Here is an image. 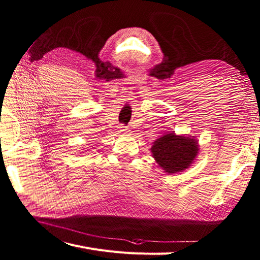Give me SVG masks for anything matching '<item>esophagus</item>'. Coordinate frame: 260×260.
<instances>
[{
    "label": "esophagus",
    "mask_w": 260,
    "mask_h": 260,
    "mask_svg": "<svg viewBox=\"0 0 260 260\" xmlns=\"http://www.w3.org/2000/svg\"><path fill=\"white\" fill-rule=\"evenodd\" d=\"M120 131L124 132V133H129V128L127 126H120Z\"/></svg>",
    "instance_id": "34e87169"
}]
</instances>
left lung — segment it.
I'll list each match as a JSON object with an SVG mask.
<instances>
[{
  "label": "left lung",
  "instance_id": "1",
  "mask_svg": "<svg viewBox=\"0 0 260 260\" xmlns=\"http://www.w3.org/2000/svg\"><path fill=\"white\" fill-rule=\"evenodd\" d=\"M151 151L153 157L165 172L178 173L190 167L199 148L196 140L171 133L154 142Z\"/></svg>",
  "mask_w": 260,
  "mask_h": 260
}]
</instances>
